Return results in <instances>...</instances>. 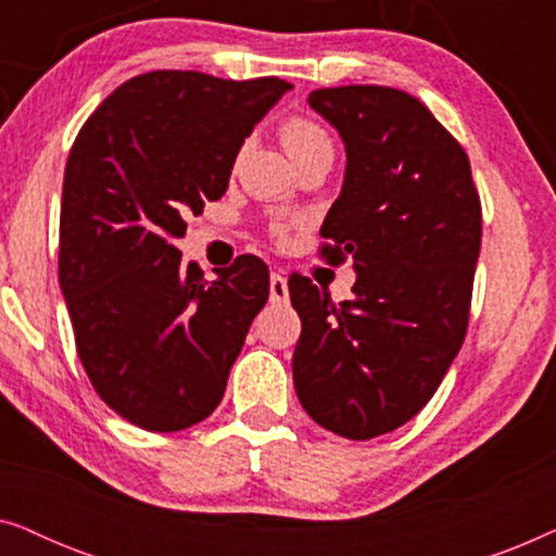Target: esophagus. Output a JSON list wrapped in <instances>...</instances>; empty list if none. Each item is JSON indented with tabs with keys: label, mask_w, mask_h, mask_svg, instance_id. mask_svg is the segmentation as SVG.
I'll list each match as a JSON object with an SVG mask.
<instances>
[{
	"label": "esophagus",
	"mask_w": 556,
	"mask_h": 556,
	"mask_svg": "<svg viewBox=\"0 0 556 556\" xmlns=\"http://www.w3.org/2000/svg\"><path fill=\"white\" fill-rule=\"evenodd\" d=\"M270 301L273 303H286L288 301V280L280 273L270 276Z\"/></svg>",
	"instance_id": "esophagus-1"
}]
</instances>
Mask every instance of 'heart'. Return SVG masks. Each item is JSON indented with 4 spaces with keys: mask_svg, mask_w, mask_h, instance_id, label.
Returning a JSON list of instances; mask_svg holds the SVG:
<instances>
[{
    "mask_svg": "<svg viewBox=\"0 0 556 556\" xmlns=\"http://www.w3.org/2000/svg\"><path fill=\"white\" fill-rule=\"evenodd\" d=\"M278 136L299 166L316 156H333V141L329 131L311 116H288L278 126ZM273 232H283V225H273Z\"/></svg>",
    "mask_w": 556,
    "mask_h": 556,
    "instance_id": "1",
    "label": "heart"
}]
</instances>
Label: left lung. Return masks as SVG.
<instances>
[{
    "instance_id": "1",
    "label": "left lung",
    "mask_w": 556,
    "mask_h": 556,
    "mask_svg": "<svg viewBox=\"0 0 556 556\" xmlns=\"http://www.w3.org/2000/svg\"><path fill=\"white\" fill-rule=\"evenodd\" d=\"M308 103L346 143L321 257H352L356 283L337 306L311 278L288 280L301 316L293 384L321 428L369 440L413 420L460 352L481 197L460 143L405 90L318 88Z\"/></svg>"
}]
</instances>
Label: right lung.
I'll list each match as a JSON object with an SVG mask.
<instances>
[{
	"label": "right lung",
	"instance_id": "right-lung-1",
	"mask_svg": "<svg viewBox=\"0 0 556 556\" xmlns=\"http://www.w3.org/2000/svg\"><path fill=\"white\" fill-rule=\"evenodd\" d=\"M291 83L154 71L113 90L75 136L60 204V291L105 405L151 432L215 413L268 265L242 255L204 283L174 238L225 194L235 156Z\"/></svg>",
	"mask_w": 556,
	"mask_h": 556
}]
</instances>
